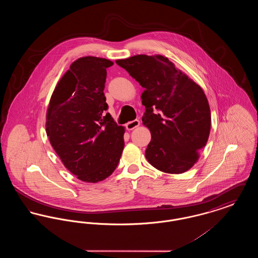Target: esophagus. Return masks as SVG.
<instances>
[{
    "label": "esophagus",
    "mask_w": 258,
    "mask_h": 258,
    "mask_svg": "<svg viewBox=\"0 0 258 258\" xmlns=\"http://www.w3.org/2000/svg\"><path fill=\"white\" fill-rule=\"evenodd\" d=\"M139 124H140L139 120H134V121H131V122L126 123L125 127H126L127 131H133V130L136 128L137 126H139Z\"/></svg>",
    "instance_id": "obj_1"
}]
</instances>
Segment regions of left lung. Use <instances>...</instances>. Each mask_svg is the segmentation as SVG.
I'll list each match as a JSON object with an SVG mask.
<instances>
[{"label": "left lung", "mask_w": 258, "mask_h": 258, "mask_svg": "<svg viewBox=\"0 0 258 258\" xmlns=\"http://www.w3.org/2000/svg\"><path fill=\"white\" fill-rule=\"evenodd\" d=\"M116 62L145 89L142 122L152 135L145 152L148 161L169 174L190 169L211 130V111L202 88L161 55H136Z\"/></svg>", "instance_id": "obj_1"}]
</instances>
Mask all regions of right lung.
I'll return each mask as SVG.
<instances>
[{
    "instance_id": "1",
    "label": "right lung",
    "mask_w": 258,
    "mask_h": 258,
    "mask_svg": "<svg viewBox=\"0 0 258 258\" xmlns=\"http://www.w3.org/2000/svg\"><path fill=\"white\" fill-rule=\"evenodd\" d=\"M107 59L74 61L55 88L46 114V134L63 165L79 180L98 183L116 169L124 127L111 117L103 90Z\"/></svg>"
}]
</instances>
